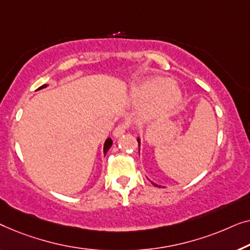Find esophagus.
Listing matches in <instances>:
<instances>
[{
    "mask_svg": "<svg viewBox=\"0 0 250 250\" xmlns=\"http://www.w3.org/2000/svg\"><path fill=\"white\" fill-rule=\"evenodd\" d=\"M125 129H126L125 125H118L117 128L113 130V137H114V138H119V137H120L121 135H124V133L125 132Z\"/></svg>",
    "mask_w": 250,
    "mask_h": 250,
    "instance_id": "34e87169",
    "label": "esophagus"
}]
</instances>
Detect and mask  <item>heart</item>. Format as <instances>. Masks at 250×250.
<instances>
[{"label": "heart", "instance_id": "heart-1", "mask_svg": "<svg viewBox=\"0 0 250 250\" xmlns=\"http://www.w3.org/2000/svg\"><path fill=\"white\" fill-rule=\"evenodd\" d=\"M131 98L144 105V113L159 115L175 108L182 100V93L177 83L162 77L146 79L131 91Z\"/></svg>", "mask_w": 250, "mask_h": 250}]
</instances>
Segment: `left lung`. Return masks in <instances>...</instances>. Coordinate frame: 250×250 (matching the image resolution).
<instances>
[{"instance_id":"left-lung-1","label":"left lung","mask_w":250,"mask_h":250,"mask_svg":"<svg viewBox=\"0 0 250 250\" xmlns=\"http://www.w3.org/2000/svg\"><path fill=\"white\" fill-rule=\"evenodd\" d=\"M137 142H138L139 153H140V138H137ZM150 182H152V185H154V186H156V187H160V188H161V186H160V185H157V184H155V182H153V181H150Z\"/></svg>"}]
</instances>
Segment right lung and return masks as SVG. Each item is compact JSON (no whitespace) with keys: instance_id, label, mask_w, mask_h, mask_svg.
Returning a JSON list of instances; mask_svg holds the SVG:
<instances>
[{"instance_id":"1","label":"right lung","mask_w":250,"mask_h":250,"mask_svg":"<svg viewBox=\"0 0 250 250\" xmlns=\"http://www.w3.org/2000/svg\"><path fill=\"white\" fill-rule=\"evenodd\" d=\"M47 86H48V83H46V85H43V86H41L40 88H38L37 90H40V89H43V88H46ZM112 144H113V142H112V139H111V138H107L106 140H105V143H104V147H103V153H104V155H106L107 150L111 148Z\"/></svg>"}]
</instances>
